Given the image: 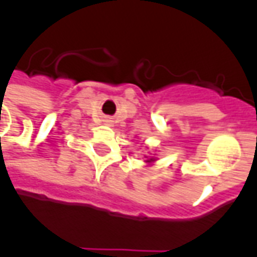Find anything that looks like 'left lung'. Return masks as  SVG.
Segmentation results:
<instances>
[{"instance_id": "left-lung-1", "label": "left lung", "mask_w": 257, "mask_h": 257, "mask_svg": "<svg viewBox=\"0 0 257 257\" xmlns=\"http://www.w3.org/2000/svg\"><path fill=\"white\" fill-rule=\"evenodd\" d=\"M147 161H153V158H150V160H147Z\"/></svg>"}]
</instances>
